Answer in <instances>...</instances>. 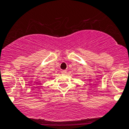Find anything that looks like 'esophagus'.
Returning <instances> with one entry per match:
<instances>
[{"instance_id": "obj_1", "label": "esophagus", "mask_w": 129, "mask_h": 129, "mask_svg": "<svg viewBox=\"0 0 129 129\" xmlns=\"http://www.w3.org/2000/svg\"><path fill=\"white\" fill-rule=\"evenodd\" d=\"M61 73H62V75H66V73H67V71H66V70H62V71H61Z\"/></svg>"}]
</instances>
